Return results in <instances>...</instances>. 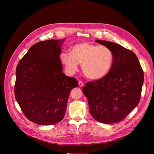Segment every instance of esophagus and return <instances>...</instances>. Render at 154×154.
I'll use <instances>...</instances> for the list:
<instances>
[{
  "label": "esophagus",
  "instance_id": "esophagus-1",
  "mask_svg": "<svg viewBox=\"0 0 154 154\" xmlns=\"http://www.w3.org/2000/svg\"><path fill=\"white\" fill-rule=\"evenodd\" d=\"M79 85L80 87H82V86H83L84 84H83V83L82 81H79Z\"/></svg>",
  "mask_w": 154,
  "mask_h": 154
}]
</instances>
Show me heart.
Listing matches in <instances>:
<instances>
[{
    "mask_svg": "<svg viewBox=\"0 0 154 154\" xmlns=\"http://www.w3.org/2000/svg\"><path fill=\"white\" fill-rule=\"evenodd\" d=\"M59 58L68 74H74L79 69V63H82V72L86 78L99 80L110 71L114 55L107 46L82 42L72 46L71 52H61Z\"/></svg>",
    "mask_w": 154,
    "mask_h": 154,
    "instance_id": "1",
    "label": "heart"
}]
</instances>
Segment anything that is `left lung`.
I'll use <instances>...</instances> for the list:
<instances>
[{"label": "left lung", "mask_w": 154, "mask_h": 154, "mask_svg": "<svg viewBox=\"0 0 154 154\" xmlns=\"http://www.w3.org/2000/svg\"><path fill=\"white\" fill-rule=\"evenodd\" d=\"M96 41L112 51L113 66L103 78L86 83L83 93L94 119L103 124L116 123L138 105L144 82L143 71L132 51L115 42Z\"/></svg>", "instance_id": "8db88e82"}]
</instances>
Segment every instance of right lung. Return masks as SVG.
I'll list each match as a JSON object with an SVG mask.
<instances>
[{"instance_id":"1","label":"right lung","mask_w":154,"mask_h":154,"mask_svg":"<svg viewBox=\"0 0 154 154\" xmlns=\"http://www.w3.org/2000/svg\"><path fill=\"white\" fill-rule=\"evenodd\" d=\"M65 39L38 42L22 58L16 70L14 95L26 118L38 125H53L64 118L76 79L63 72L59 58Z\"/></svg>"}]
</instances>
